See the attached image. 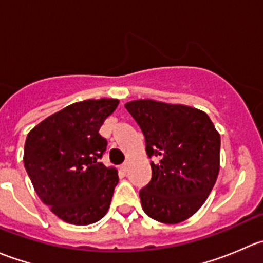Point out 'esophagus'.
Masks as SVG:
<instances>
[{
	"label": "esophagus",
	"instance_id": "obj_1",
	"mask_svg": "<svg viewBox=\"0 0 263 263\" xmlns=\"http://www.w3.org/2000/svg\"><path fill=\"white\" fill-rule=\"evenodd\" d=\"M127 169H128V163H123L121 165V171L122 172H127Z\"/></svg>",
	"mask_w": 263,
	"mask_h": 263
}]
</instances>
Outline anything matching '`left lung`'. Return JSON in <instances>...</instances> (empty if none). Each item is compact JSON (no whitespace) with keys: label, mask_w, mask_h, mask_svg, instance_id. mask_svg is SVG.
<instances>
[{"label":"left lung","mask_w":263,"mask_h":263,"mask_svg":"<svg viewBox=\"0 0 263 263\" xmlns=\"http://www.w3.org/2000/svg\"><path fill=\"white\" fill-rule=\"evenodd\" d=\"M126 109L141 128L151 161V181L140 190L145 214L177 224L197 213L220 169V135L205 112L151 99L128 102Z\"/></svg>","instance_id":"obj_1"}]
</instances>
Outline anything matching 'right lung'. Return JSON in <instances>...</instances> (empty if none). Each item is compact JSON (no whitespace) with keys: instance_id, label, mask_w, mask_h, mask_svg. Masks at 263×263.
<instances>
[{"instance_id":"1","label":"right lung","mask_w":263,"mask_h":263,"mask_svg":"<svg viewBox=\"0 0 263 263\" xmlns=\"http://www.w3.org/2000/svg\"><path fill=\"white\" fill-rule=\"evenodd\" d=\"M118 103L107 98L73 103L28 134L26 173L39 198L63 221L89 225L109 209L118 173L100 161L108 142L99 129Z\"/></svg>"}]
</instances>
